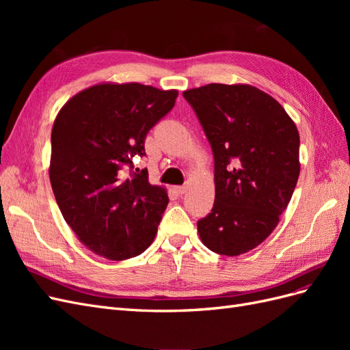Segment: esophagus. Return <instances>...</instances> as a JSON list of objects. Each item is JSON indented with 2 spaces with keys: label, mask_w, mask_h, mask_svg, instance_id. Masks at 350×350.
Masks as SVG:
<instances>
[{
  "label": "esophagus",
  "mask_w": 350,
  "mask_h": 350,
  "mask_svg": "<svg viewBox=\"0 0 350 350\" xmlns=\"http://www.w3.org/2000/svg\"><path fill=\"white\" fill-rule=\"evenodd\" d=\"M175 191H176L179 196L185 194V193H187V185H179V187H176Z\"/></svg>",
  "instance_id": "obj_1"
}]
</instances>
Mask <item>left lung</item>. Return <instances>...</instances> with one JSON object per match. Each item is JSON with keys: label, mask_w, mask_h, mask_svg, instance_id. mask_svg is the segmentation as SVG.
I'll list each match as a JSON object with an SVG mask.
<instances>
[{"label": "left lung", "mask_w": 350, "mask_h": 350, "mask_svg": "<svg viewBox=\"0 0 350 350\" xmlns=\"http://www.w3.org/2000/svg\"><path fill=\"white\" fill-rule=\"evenodd\" d=\"M215 159V204L197 221L204 245L221 256L266 239L299 176V134L270 94L248 84L211 83L185 90Z\"/></svg>", "instance_id": "1"}]
</instances>
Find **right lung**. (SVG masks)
I'll use <instances>...</instances> for the list:
<instances>
[{
	"label": "right lung",
	"instance_id": "1",
	"mask_svg": "<svg viewBox=\"0 0 350 350\" xmlns=\"http://www.w3.org/2000/svg\"><path fill=\"white\" fill-rule=\"evenodd\" d=\"M176 90L140 83L96 84L72 96L51 134L49 179L68 226L92 252L121 261L153 242L169 203L149 183L146 135L174 108Z\"/></svg>",
	"mask_w": 350,
	"mask_h": 350
}]
</instances>
